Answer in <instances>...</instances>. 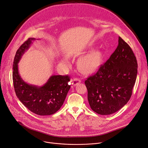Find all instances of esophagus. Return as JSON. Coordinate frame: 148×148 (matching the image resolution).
Wrapping results in <instances>:
<instances>
[{
  "mask_svg": "<svg viewBox=\"0 0 148 148\" xmlns=\"http://www.w3.org/2000/svg\"><path fill=\"white\" fill-rule=\"evenodd\" d=\"M79 83H81V80H80L78 78H75L72 80V84H73V86H75L77 85Z\"/></svg>",
  "mask_w": 148,
  "mask_h": 148,
  "instance_id": "34e87169",
  "label": "esophagus"
}]
</instances>
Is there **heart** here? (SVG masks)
Segmentation results:
<instances>
[{"label":"heart","instance_id":"1","mask_svg":"<svg viewBox=\"0 0 148 148\" xmlns=\"http://www.w3.org/2000/svg\"><path fill=\"white\" fill-rule=\"evenodd\" d=\"M102 61V54L98 50L92 51L78 61V66L85 72H91L97 69Z\"/></svg>","mask_w":148,"mask_h":148}]
</instances>
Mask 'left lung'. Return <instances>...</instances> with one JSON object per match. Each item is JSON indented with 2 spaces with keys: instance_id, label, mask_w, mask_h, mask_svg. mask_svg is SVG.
<instances>
[{
  "instance_id": "obj_1",
  "label": "left lung",
  "mask_w": 148,
  "mask_h": 148,
  "mask_svg": "<svg viewBox=\"0 0 148 148\" xmlns=\"http://www.w3.org/2000/svg\"><path fill=\"white\" fill-rule=\"evenodd\" d=\"M109 59L86 80L91 109L101 115L113 114L128 102L138 73L136 58L130 46L119 37Z\"/></svg>"
}]
</instances>
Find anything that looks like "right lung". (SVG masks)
<instances>
[{
	"label": "right lung",
	"instance_id": "1",
	"mask_svg": "<svg viewBox=\"0 0 148 148\" xmlns=\"http://www.w3.org/2000/svg\"><path fill=\"white\" fill-rule=\"evenodd\" d=\"M34 38H29L19 48L13 64V82L16 96L22 103L35 114L41 116L51 115L57 112L62 106L71 86L68 75H52L41 87L28 84L21 77L18 64L27 50Z\"/></svg>",
	"mask_w": 148,
	"mask_h": 148
}]
</instances>
